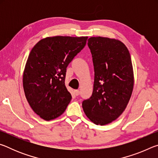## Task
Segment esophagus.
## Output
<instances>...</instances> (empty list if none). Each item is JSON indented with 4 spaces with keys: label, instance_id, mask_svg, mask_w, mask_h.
Returning <instances> with one entry per match:
<instances>
[{
    "label": "esophagus",
    "instance_id": "34e87169",
    "mask_svg": "<svg viewBox=\"0 0 158 158\" xmlns=\"http://www.w3.org/2000/svg\"><path fill=\"white\" fill-rule=\"evenodd\" d=\"M74 93H75L76 95H79V90H74Z\"/></svg>",
    "mask_w": 158,
    "mask_h": 158
}]
</instances>
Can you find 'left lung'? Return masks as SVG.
<instances>
[{
  "label": "left lung",
  "mask_w": 158,
  "mask_h": 158,
  "mask_svg": "<svg viewBox=\"0 0 158 158\" xmlns=\"http://www.w3.org/2000/svg\"><path fill=\"white\" fill-rule=\"evenodd\" d=\"M94 66L92 95L82 102L86 116L96 125H105L118 118L129 102L134 86L132 60L121 41L108 37L88 40Z\"/></svg>",
  "instance_id": "8db88e82"
}]
</instances>
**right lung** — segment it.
<instances>
[{
	"label": "right lung",
	"mask_w": 158,
	"mask_h": 158,
	"mask_svg": "<svg viewBox=\"0 0 158 158\" xmlns=\"http://www.w3.org/2000/svg\"><path fill=\"white\" fill-rule=\"evenodd\" d=\"M87 39L46 37L30 52L23 72V90L32 109L45 121L60 116L69 105L72 95L65 85L66 69Z\"/></svg>",
	"instance_id": "1"
}]
</instances>
